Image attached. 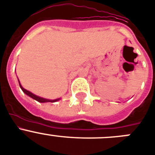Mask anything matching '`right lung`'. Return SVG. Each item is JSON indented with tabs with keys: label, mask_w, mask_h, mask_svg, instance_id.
I'll use <instances>...</instances> for the list:
<instances>
[{
	"label": "right lung",
	"mask_w": 155,
	"mask_h": 155,
	"mask_svg": "<svg viewBox=\"0 0 155 155\" xmlns=\"http://www.w3.org/2000/svg\"><path fill=\"white\" fill-rule=\"evenodd\" d=\"M19 85H20L21 89L22 91H23L24 93H25V94H27L28 96H29V97H31V98L34 99V100H37V101L40 102V103H45V102H51V103H53V102H55V101H57V100H59V99H57V100H47V99H44V98H41V97H37V96H35V94L31 93V92L28 91V90H26L25 89H24V88L22 87L21 86L20 82H19Z\"/></svg>",
	"instance_id": "right-lung-1"
}]
</instances>
